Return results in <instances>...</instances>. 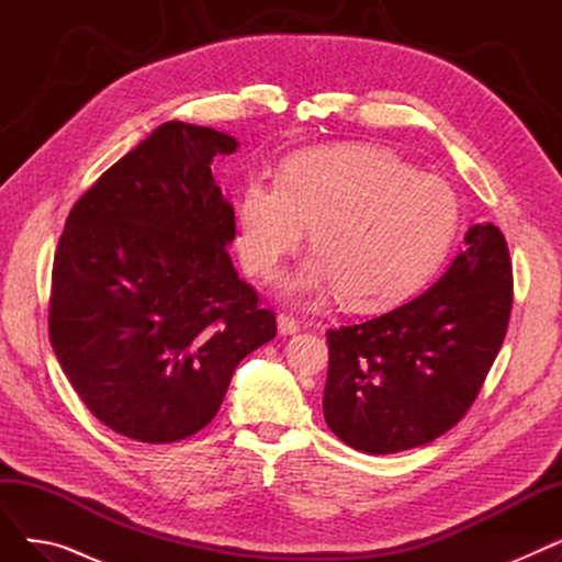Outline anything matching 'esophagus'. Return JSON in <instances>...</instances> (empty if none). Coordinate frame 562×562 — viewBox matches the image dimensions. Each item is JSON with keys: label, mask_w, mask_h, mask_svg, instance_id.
Instances as JSON below:
<instances>
[{"label": "esophagus", "mask_w": 562, "mask_h": 562, "mask_svg": "<svg viewBox=\"0 0 562 562\" xmlns=\"http://www.w3.org/2000/svg\"><path fill=\"white\" fill-rule=\"evenodd\" d=\"M301 330V323L289 316V314H280L278 316V333L280 335H296Z\"/></svg>", "instance_id": "obj_1"}]
</instances>
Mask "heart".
<instances>
[{"label":"heart","mask_w":562,"mask_h":562,"mask_svg":"<svg viewBox=\"0 0 562 562\" xmlns=\"http://www.w3.org/2000/svg\"><path fill=\"white\" fill-rule=\"evenodd\" d=\"M460 223L453 187L378 145H321L291 155L280 180L250 177L236 202L246 271L273 278L312 225L318 248L282 282L286 296H346L356 310L392 307L449 255Z\"/></svg>","instance_id":"obj_1"}]
</instances>
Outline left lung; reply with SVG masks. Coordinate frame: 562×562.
<instances>
[{
	"mask_svg": "<svg viewBox=\"0 0 562 562\" xmlns=\"http://www.w3.org/2000/svg\"><path fill=\"white\" fill-rule=\"evenodd\" d=\"M513 307L506 236L471 225L447 273L378 318L328 330L323 417L344 445L373 453L424 447L476 401Z\"/></svg>",
	"mask_w": 562,
	"mask_h": 562,
	"instance_id": "left-lung-1",
	"label": "left lung"
}]
</instances>
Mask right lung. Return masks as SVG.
<instances>
[{
    "mask_svg": "<svg viewBox=\"0 0 562 562\" xmlns=\"http://www.w3.org/2000/svg\"><path fill=\"white\" fill-rule=\"evenodd\" d=\"M239 143L159 125L72 206L58 239L49 341L93 415L168 445L210 424L232 373L276 337V314L234 271V210L212 161Z\"/></svg>",
    "mask_w": 562,
    "mask_h": 562,
    "instance_id": "1",
    "label": "right lung"
}]
</instances>
